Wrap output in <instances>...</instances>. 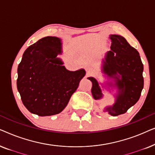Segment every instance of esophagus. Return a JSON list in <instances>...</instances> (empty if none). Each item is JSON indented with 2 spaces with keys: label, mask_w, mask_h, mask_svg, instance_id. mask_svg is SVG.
Segmentation results:
<instances>
[{
  "label": "esophagus",
  "mask_w": 155,
  "mask_h": 155,
  "mask_svg": "<svg viewBox=\"0 0 155 155\" xmlns=\"http://www.w3.org/2000/svg\"><path fill=\"white\" fill-rule=\"evenodd\" d=\"M84 69H85V71H86V72L87 73H92V72L93 71L92 68L90 67V66H89V65H85V66H84Z\"/></svg>",
  "instance_id": "obj_1"
}]
</instances>
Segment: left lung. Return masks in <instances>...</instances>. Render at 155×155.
<instances>
[{"label": "left lung", "mask_w": 155, "mask_h": 155, "mask_svg": "<svg viewBox=\"0 0 155 155\" xmlns=\"http://www.w3.org/2000/svg\"><path fill=\"white\" fill-rule=\"evenodd\" d=\"M111 50L106 54L101 71L107 77L113 78L114 83L109 87L118 90L116 101L113 106L106 107L110 115L116 116L125 114L128 109L139 100L143 89V64L137 51L120 35H110ZM88 79L92 82V94L94 99L103 97L99 82L94 78Z\"/></svg>", "instance_id": "left-lung-1"}]
</instances>
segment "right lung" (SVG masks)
<instances>
[{
  "mask_svg": "<svg viewBox=\"0 0 155 155\" xmlns=\"http://www.w3.org/2000/svg\"><path fill=\"white\" fill-rule=\"evenodd\" d=\"M61 39L46 37L25 50L18 68L17 87L23 104L40 116L61 113L75 92L85 71H69L60 58Z\"/></svg>",
  "mask_w": 155,
  "mask_h": 155,
  "instance_id": "obj_1",
  "label": "right lung"
}]
</instances>
